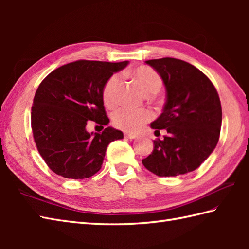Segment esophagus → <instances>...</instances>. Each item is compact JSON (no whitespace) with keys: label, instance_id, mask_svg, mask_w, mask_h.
<instances>
[{"label":"esophagus","instance_id":"obj_1","mask_svg":"<svg viewBox=\"0 0 249 249\" xmlns=\"http://www.w3.org/2000/svg\"><path fill=\"white\" fill-rule=\"evenodd\" d=\"M125 137L128 139H136L138 138V135L133 134V133H125Z\"/></svg>","mask_w":249,"mask_h":249}]
</instances>
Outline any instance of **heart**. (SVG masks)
<instances>
[{"instance_id": "obj_1", "label": "heart", "mask_w": 249, "mask_h": 249, "mask_svg": "<svg viewBox=\"0 0 249 249\" xmlns=\"http://www.w3.org/2000/svg\"><path fill=\"white\" fill-rule=\"evenodd\" d=\"M131 78L138 84L141 91L146 96L160 92L162 87V80L158 73L152 68L140 66L129 72ZM120 84V77L113 75L108 79L103 89V100L107 107H112L116 103V94ZM152 119V112L146 109L121 108L115 111L112 121L113 124L126 131H137L142 125Z\"/></svg>"}]
</instances>
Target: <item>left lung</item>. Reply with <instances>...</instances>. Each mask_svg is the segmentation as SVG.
<instances>
[{"label":"left lung","instance_id":"obj_1","mask_svg":"<svg viewBox=\"0 0 249 249\" xmlns=\"http://www.w3.org/2000/svg\"><path fill=\"white\" fill-rule=\"evenodd\" d=\"M162 79L166 103L162 113L151 123L155 135L166 129L163 139L142 163L158 177H177L200 167L217 144L221 105L213 83L189 63L162 57L145 61Z\"/></svg>","mask_w":249,"mask_h":249}]
</instances>
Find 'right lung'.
Returning a JSON list of instances; mask_svg holds the SVG:
<instances>
[{
    "label": "right lung",
    "mask_w": 249,
    "mask_h": 249,
    "mask_svg": "<svg viewBox=\"0 0 249 249\" xmlns=\"http://www.w3.org/2000/svg\"><path fill=\"white\" fill-rule=\"evenodd\" d=\"M127 64L80 60L56 68L41 81L31 125L37 150L54 173L73 179L92 177L102 168L110 142L123 139V133L110 126L102 134H89L87 125L109 124L103 89Z\"/></svg>",
    "instance_id": "add662e5"
}]
</instances>
